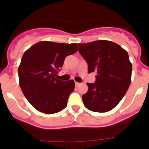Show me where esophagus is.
<instances>
[{"label": "esophagus", "instance_id": "34e87169", "mask_svg": "<svg viewBox=\"0 0 149 149\" xmlns=\"http://www.w3.org/2000/svg\"><path fill=\"white\" fill-rule=\"evenodd\" d=\"M75 84H76V86H79L80 84H79V83H78V82H75Z\"/></svg>", "mask_w": 149, "mask_h": 149}]
</instances>
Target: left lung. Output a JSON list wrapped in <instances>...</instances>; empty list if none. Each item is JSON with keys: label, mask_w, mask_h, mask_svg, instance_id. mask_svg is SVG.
Returning <instances> with one entry per match:
<instances>
[{"label": "left lung", "mask_w": 149, "mask_h": 149, "mask_svg": "<svg viewBox=\"0 0 149 149\" xmlns=\"http://www.w3.org/2000/svg\"><path fill=\"white\" fill-rule=\"evenodd\" d=\"M79 45V52L88 64V72H95V83H87L88 91L82 96L86 108L107 112L121 100L131 84L132 65L127 51L107 40Z\"/></svg>", "instance_id": "8db88e82"}]
</instances>
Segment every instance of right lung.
<instances>
[{
  "label": "right lung",
  "mask_w": 149,
  "mask_h": 149,
  "mask_svg": "<svg viewBox=\"0 0 149 149\" xmlns=\"http://www.w3.org/2000/svg\"><path fill=\"white\" fill-rule=\"evenodd\" d=\"M77 50L76 43L42 41L24 52L18 67L19 84L24 97L36 110L51 114L67 106L75 83L56 77L65 57Z\"/></svg>",
  "instance_id": "add662e5"
}]
</instances>
